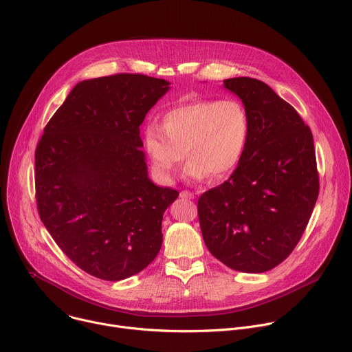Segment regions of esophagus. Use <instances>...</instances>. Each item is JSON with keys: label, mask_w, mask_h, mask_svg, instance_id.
Returning <instances> with one entry per match:
<instances>
[{"label": "esophagus", "mask_w": 352, "mask_h": 352, "mask_svg": "<svg viewBox=\"0 0 352 352\" xmlns=\"http://www.w3.org/2000/svg\"><path fill=\"white\" fill-rule=\"evenodd\" d=\"M179 196L184 197V199H193V197H195V193L190 192V190H182V192L179 193Z\"/></svg>", "instance_id": "esophagus-1"}]
</instances>
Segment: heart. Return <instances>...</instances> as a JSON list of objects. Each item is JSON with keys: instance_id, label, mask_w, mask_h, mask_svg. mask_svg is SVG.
I'll return each mask as SVG.
<instances>
[{"instance_id": "obj_1", "label": "heart", "mask_w": 352, "mask_h": 352, "mask_svg": "<svg viewBox=\"0 0 352 352\" xmlns=\"http://www.w3.org/2000/svg\"><path fill=\"white\" fill-rule=\"evenodd\" d=\"M250 122L236 100H199L171 109L163 125L147 124L146 152L159 175L171 179L186 156L185 175L204 181L223 178L239 164L248 146Z\"/></svg>"}]
</instances>
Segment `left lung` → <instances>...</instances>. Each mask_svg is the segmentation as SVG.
I'll return each instance as SVG.
<instances>
[{"instance_id":"left-lung-1","label":"left lung","mask_w":352,"mask_h":352,"mask_svg":"<svg viewBox=\"0 0 352 352\" xmlns=\"http://www.w3.org/2000/svg\"><path fill=\"white\" fill-rule=\"evenodd\" d=\"M224 87L242 100L250 135L231 177L199 197L200 230L226 266L263 273L289 256L314 212L319 195L314 136L265 82L231 78Z\"/></svg>"}]
</instances>
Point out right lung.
<instances>
[{
    "mask_svg": "<svg viewBox=\"0 0 352 352\" xmlns=\"http://www.w3.org/2000/svg\"><path fill=\"white\" fill-rule=\"evenodd\" d=\"M170 82L117 74L79 82L34 153L38 216L63 252L107 281L157 256L162 220L179 192L147 177L139 126Z\"/></svg>",
    "mask_w": 352,
    "mask_h": 352,
    "instance_id": "obj_1",
    "label": "right lung"
}]
</instances>
